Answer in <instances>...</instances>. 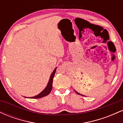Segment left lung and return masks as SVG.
Returning a JSON list of instances; mask_svg holds the SVG:
<instances>
[{
    "label": "left lung",
    "instance_id": "1",
    "mask_svg": "<svg viewBox=\"0 0 123 123\" xmlns=\"http://www.w3.org/2000/svg\"><path fill=\"white\" fill-rule=\"evenodd\" d=\"M74 91H75V92H76V93H77V94H79V95H81V94H79V92H77V91H76V90H74ZM83 96H84V95H83Z\"/></svg>",
    "mask_w": 123,
    "mask_h": 123
}]
</instances>
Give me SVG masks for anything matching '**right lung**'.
Instances as JSON below:
<instances>
[{"label": "right lung", "mask_w": 123, "mask_h": 123, "mask_svg": "<svg viewBox=\"0 0 123 123\" xmlns=\"http://www.w3.org/2000/svg\"><path fill=\"white\" fill-rule=\"evenodd\" d=\"M56 69H57V67L55 68V69L53 70V73H51V74L50 79L49 80V82H48V84L46 87L45 88L43 91L41 92L40 94H39L38 95L35 96V97H29V98H42V97H45V96L49 95L50 94V92L51 91L52 88H53V78L54 76L55 73L56 72ZM25 98H28V97H24Z\"/></svg>", "instance_id": "right-lung-1"}]
</instances>
